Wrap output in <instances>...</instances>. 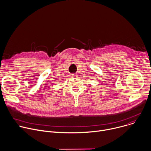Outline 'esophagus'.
Listing matches in <instances>:
<instances>
[{
    "mask_svg": "<svg viewBox=\"0 0 151 151\" xmlns=\"http://www.w3.org/2000/svg\"><path fill=\"white\" fill-rule=\"evenodd\" d=\"M76 75H77L76 74H74V73L73 74H71L70 75V78H75V77L76 76Z\"/></svg>",
    "mask_w": 151,
    "mask_h": 151,
    "instance_id": "34e87169",
    "label": "esophagus"
}]
</instances>
